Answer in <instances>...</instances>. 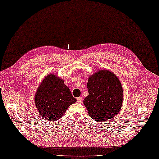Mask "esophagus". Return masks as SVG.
Segmentation results:
<instances>
[{
	"label": "esophagus",
	"mask_w": 159,
	"mask_h": 159,
	"mask_svg": "<svg viewBox=\"0 0 159 159\" xmlns=\"http://www.w3.org/2000/svg\"><path fill=\"white\" fill-rule=\"evenodd\" d=\"M76 100H77V102H78V103H81L82 102H83V98H82V97H79V98H77V99H76Z\"/></svg>",
	"instance_id": "obj_1"
}]
</instances>
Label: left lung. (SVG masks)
Instances as JSON below:
<instances>
[{"mask_svg":"<svg viewBox=\"0 0 159 159\" xmlns=\"http://www.w3.org/2000/svg\"><path fill=\"white\" fill-rule=\"evenodd\" d=\"M89 96L84 104L92 119L102 122L119 112L123 102V91L117 76L107 70H99L87 83Z\"/></svg>","mask_w":159,"mask_h":159,"instance_id":"8db88e82","label":"left lung"}]
</instances>
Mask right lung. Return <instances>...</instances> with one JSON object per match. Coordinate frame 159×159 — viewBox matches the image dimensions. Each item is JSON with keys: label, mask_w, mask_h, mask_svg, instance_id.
Returning a JSON list of instances; mask_svg holds the SVG:
<instances>
[{"label": "right lung", "mask_w": 159, "mask_h": 159, "mask_svg": "<svg viewBox=\"0 0 159 159\" xmlns=\"http://www.w3.org/2000/svg\"><path fill=\"white\" fill-rule=\"evenodd\" d=\"M34 98L39 113L50 121L60 119L70 105L76 101L63 80L55 75L45 77Z\"/></svg>", "instance_id": "1"}]
</instances>
